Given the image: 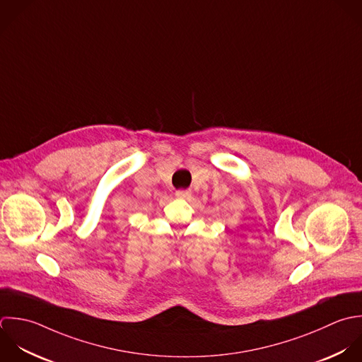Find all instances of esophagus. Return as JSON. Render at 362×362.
Instances as JSON below:
<instances>
[{"label": "esophagus", "instance_id": "esophagus-1", "mask_svg": "<svg viewBox=\"0 0 362 362\" xmlns=\"http://www.w3.org/2000/svg\"><path fill=\"white\" fill-rule=\"evenodd\" d=\"M175 194L177 199H190L192 192L190 190H177Z\"/></svg>", "mask_w": 362, "mask_h": 362}]
</instances>
